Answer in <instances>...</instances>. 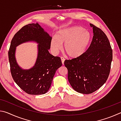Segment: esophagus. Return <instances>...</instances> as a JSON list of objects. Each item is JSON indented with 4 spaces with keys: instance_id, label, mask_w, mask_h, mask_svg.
Segmentation results:
<instances>
[{
    "instance_id": "esophagus-1",
    "label": "esophagus",
    "mask_w": 121,
    "mask_h": 121,
    "mask_svg": "<svg viewBox=\"0 0 121 121\" xmlns=\"http://www.w3.org/2000/svg\"><path fill=\"white\" fill-rule=\"evenodd\" d=\"M61 62H62V65H64V62H65V59L63 58V57H61Z\"/></svg>"
}]
</instances>
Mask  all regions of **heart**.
<instances>
[{"label":"heart","instance_id":"b5f03b06","mask_svg":"<svg viewBox=\"0 0 121 121\" xmlns=\"http://www.w3.org/2000/svg\"><path fill=\"white\" fill-rule=\"evenodd\" d=\"M91 39V35L81 26H73L61 29L57 32L56 38L52 39L51 48L57 53L64 44V52L71 58L81 56L86 49Z\"/></svg>","mask_w":121,"mask_h":121}]
</instances>
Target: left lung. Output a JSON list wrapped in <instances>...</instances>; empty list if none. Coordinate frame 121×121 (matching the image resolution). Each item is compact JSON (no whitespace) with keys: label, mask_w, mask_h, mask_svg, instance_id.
<instances>
[{"label":"left lung","mask_w":121,"mask_h":121,"mask_svg":"<svg viewBox=\"0 0 121 121\" xmlns=\"http://www.w3.org/2000/svg\"><path fill=\"white\" fill-rule=\"evenodd\" d=\"M93 36L87 50L77 58L65 60L68 79L73 89L90 94L102 86L109 76L112 50L107 36L100 28L90 23Z\"/></svg>","instance_id":"8db88e82"}]
</instances>
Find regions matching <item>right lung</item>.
Returning a JSON list of instances; mask_svg holds the SVG:
<instances>
[{
  "mask_svg": "<svg viewBox=\"0 0 121 121\" xmlns=\"http://www.w3.org/2000/svg\"><path fill=\"white\" fill-rule=\"evenodd\" d=\"M52 37L37 23L23 26L14 36L9 51L10 69L14 81L26 93L43 95L48 91L57 69L62 65L61 58L51 54ZM35 41L38 46V56L35 65L28 70L22 69L15 57V48L23 42Z\"/></svg>",
  "mask_w": 121,
  "mask_h": 121,
  "instance_id": "add662e5",
  "label": "right lung"
}]
</instances>
